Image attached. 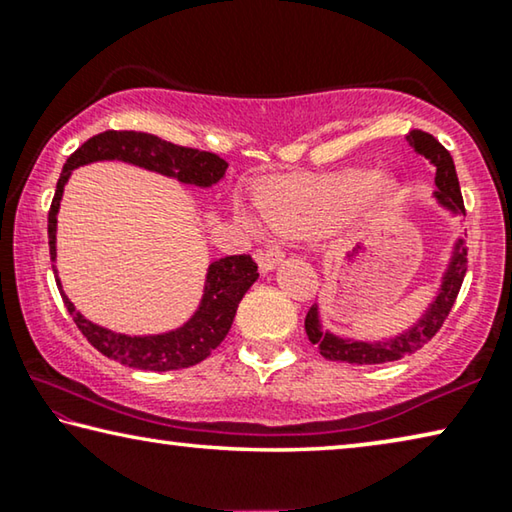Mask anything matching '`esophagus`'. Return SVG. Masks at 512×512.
Listing matches in <instances>:
<instances>
[{"mask_svg": "<svg viewBox=\"0 0 512 512\" xmlns=\"http://www.w3.org/2000/svg\"><path fill=\"white\" fill-rule=\"evenodd\" d=\"M282 257H285V253H282L278 246H269V248L257 250V253H255L259 271H262V273H269V271L276 269V266L282 262Z\"/></svg>", "mask_w": 512, "mask_h": 512, "instance_id": "obj_1", "label": "esophagus"}]
</instances>
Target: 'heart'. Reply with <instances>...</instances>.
<instances>
[{"label": "heart", "instance_id": "obj_1", "mask_svg": "<svg viewBox=\"0 0 512 512\" xmlns=\"http://www.w3.org/2000/svg\"><path fill=\"white\" fill-rule=\"evenodd\" d=\"M377 177L372 172H347L317 183L280 181L259 188V207L264 218L278 232H308L340 223L368 200L384 197L386 190L375 189ZM236 218L248 232L262 230L257 211L246 202H236Z\"/></svg>", "mask_w": 512, "mask_h": 512}]
</instances>
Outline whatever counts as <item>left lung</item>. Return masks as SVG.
<instances>
[{
  "label": "left lung",
  "mask_w": 512,
  "mask_h": 512,
  "mask_svg": "<svg viewBox=\"0 0 512 512\" xmlns=\"http://www.w3.org/2000/svg\"><path fill=\"white\" fill-rule=\"evenodd\" d=\"M409 147L416 151L418 156L430 160L437 167V177H434V200L441 209H446L451 216H464V202L460 193V181L455 174V163L448 151L441 147L439 140H434L430 133L411 131L407 135ZM464 273H467V248H464V239H455L451 257H448L446 271L441 273V282L432 303L407 331H402L393 338L381 340H356V338H342L326 331L322 326V317H319V303L312 305L305 315V333L312 345H317L319 354L335 363H352V365H377V363H391L398 358L414 354L421 349L427 340L434 338V333L441 329L446 322L448 312H451L453 303L460 294Z\"/></svg>",
  "instance_id": "1"
}]
</instances>
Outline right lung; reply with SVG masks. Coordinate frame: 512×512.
<instances>
[{
    "label": "right lung",
    "mask_w": 512,
    "mask_h": 512,
    "mask_svg": "<svg viewBox=\"0 0 512 512\" xmlns=\"http://www.w3.org/2000/svg\"><path fill=\"white\" fill-rule=\"evenodd\" d=\"M96 160H121V163L144 167L149 172H158L163 177L177 179L186 183V186L197 188L216 186L225 177L227 170L225 160L216 154L179 147V144L165 142L149 133L105 131L89 137L75 154L68 156L57 181L55 197H52L48 213L52 262L57 259V213L66 181L71 179L75 167L96 163ZM52 271H55V280L64 305L91 345L103 356L114 358L121 365L151 372L181 370L204 361L225 340V335L230 333L236 308H239L243 294L259 278L257 264L250 255L220 257L209 264L207 280H204V294L188 322H183L177 329L165 333L128 335L89 322L82 312L75 310V305L64 294V289H61L57 266H52Z\"/></svg>",
    "instance_id": "add662e5"
}]
</instances>
